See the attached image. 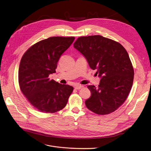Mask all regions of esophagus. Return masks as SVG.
Here are the masks:
<instances>
[{
  "mask_svg": "<svg viewBox=\"0 0 151 151\" xmlns=\"http://www.w3.org/2000/svg\"><path fill=\"white\" fill-rule=\"evenodd\" d=\"M83 87V85H79V84L76 85V86H75V88L76 89V90H79V89L82 88Z\"/></svg>",
  "mask_w": 151,
  "mask_h": 151,
  "instance_id": "esophagus-1",
  "label": "esophagus"
}]
</instances>
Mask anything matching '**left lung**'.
Returning <instances> with one entry per match:
<instances>
[{
  "mask_svg": "<svg viewBox=\"0 0 151 151\" xmlns=\"http://www.w3.org/2000/svg\"><path fill=\"white\" fill-rule=\"evenodd\" d=\"M73 47L101 78L98 87L87 86L91 96L86 100V107L99 115L114 112L126 101L134 81V68L126 49L100 35L79 37Z\"/></svg>",
  "mask_w": 151,
  "mask_h": 151,
  "instance_id": "1",
  "label": "left lung"
}]
</instances>
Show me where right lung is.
Here are the masks:
<instances>
[{
	"instance_id": "obj_1",
	"label": "right lung",
	"mask_w": 151,
	"mask_h": 151,
	"mask_svg": "<svg viewBox=\"0 0 151 151\" xmlns=\"http://www.w3.org/2000/svg\"><path fill=\"white\" fill-rule=\"evenodd\" d=\"M75 37H50L42 40L24 54L18 79L21 92L39 111L55 113L64 109L73 87L48 78L56 72L61 55L71 45Z\"/></svg>"
}]
</instances>
